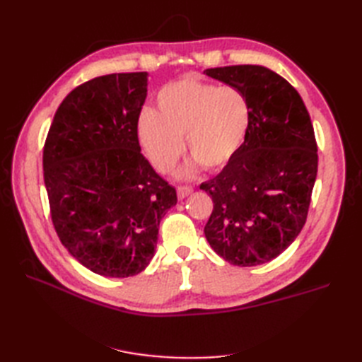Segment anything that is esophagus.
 Masks as SVG:
<instances>
[{
	"instance_id": "1",
	"label": "esophagus",
	"mask_w": 362,
	"mask_h": 362,
	"mask_svg": "<svg viewBox=\"0 0 362 362\" xmlns=\"http://www.w3.org/2000/svg\"><path fill=\"white\" fill-rule=\"evenodd\" d=\"M177 193H178V198L180 199H184V198H187L189 194L193 193V189L187 187V185H180V187L177 189Z\"/></svg>"
}]
</instances>
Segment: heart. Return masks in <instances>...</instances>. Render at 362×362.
I'll return each instance as SVG.
<instances>
[{"label": "heart", "mask_w": 362, "mask_h": 362, "mask_svg": "<svg viewBox=\"0 0 362 362\" xmlns=\"http://www.w3.org/2000/svg\"><path fill=\"white\" fill-rule=\"evenodd\" d=\"M157 110L144 108L137 136L149 161L168 173L185 145L193 160L180 175L189 178L199 164L210 170L225 168L242 148L250 124V104L234 86L218 87L194 78L164 84L156 96Z\"/></svg>", "instance_id": "b5f03b06"}]
</instances>
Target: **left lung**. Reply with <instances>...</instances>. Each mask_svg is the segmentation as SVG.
Segmentation results:
<instances>
[{"label": "left lung", "mask_w": 362, "mask_h": 362, "mask_svg": "<svg viewBox=\"0 0 362 362\" xmlns=\"http://www.w3.org/2000/svg\"><path fill=\"white\" fill-rule=\"evenodd\" d=\"M242 90L250 124L235 157L201 189L214 208L204 228L217 255L240 267L264 264L302 231L317 177V144L298 90L259 64L205 69Z\"/></svg>", "instance_id": "1"}]
</instances>
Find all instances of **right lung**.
Returning a JSON list of instances; mask_svg holds the SVG:
<instances>
[{
	"label": "right lung",
	"instance_id": "obj_1",
	"mask_svg": "<svg viewBox=\"0 0 362 362\" xmlns=\"http://www.w3.org/2000/svg\"><path fill=\"white\" fill-rule=\"evenodd\" d=\"M148 74L96 76L64 98L43 148L51 218L63 246L93 273L128 278L156 254L177 190L141 156L137 119Z\"/></svg>",
	"mask_w": 362,
	"mask_h": 362
}]
</instances>
